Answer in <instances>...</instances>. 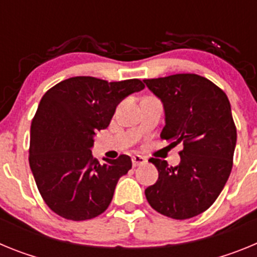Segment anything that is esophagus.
<instances>
[{"label":"esophagus","mask_w":257,"mask_h":257,"mask_svg":"<svg viewBox=\"0 0 257 257\" xmlns=\"http://www.w3.org/2000/svg\"><path fill=\"white\" fill-rule=\"evenodd\" d=\"M145 162H147V160H145L144 157H142V156H134L133 157V166H134V167L143 165V163H145Z\"/></svg>","instance_id":"1"}]
</instances>
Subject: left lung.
I'll use <instances>...</instances> for the list:
<instances>
[{
	"label": "left lung",
	"instance_id": "left-lung-1",
	"mask_svg": "<svg viewBox=\"0 0 257 257\" xmlns=\"http://www.w3.org/2000/svg\"><path fill=\"white\" fill-rule=\"evenodd\" d=\"M144 82L165 108L161 139L184 145L176 167L160 158L149 160L158 170V180L145 189V197L165 216L190 219L211 207L230 175L237 143L230 103L221 88L198 74Z\"/></svg>",
	"mask_w": 257,
	"mask_h": 257
}]
</instances>
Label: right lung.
Masks as SVG:
<instances>
[{
  "label": "right lung",
  "instance_id": "1",
  "mask_svg": "<svg viewBox=\"0 0 257 257\" xmlns=\"http://www.w3.org/2000/svg\"><path fill=\"white\" fill-rule=\"evenodd\" d=\"M138 78L108 82L72 77L47 90L32 119L29 166L45 203L73 221L108 208L121 176L133 162L126 154L100 165L91 154L94 135L110 123L122 99L142 91Z\"/></svg>",
  "mask_w": 257,
  "mask_h": 257
}]
</instances>
